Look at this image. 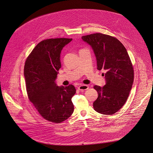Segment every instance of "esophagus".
Here are the masks:
<instances>
[{
    "mask_svg": "<svg viewBox=\"0 0 153 153\" xmlns=\"http://www.w3.org/2000/svg\"><path fill=\"white\" fill-rule=\"evenodd\" d=\"M89 88V86L88 85H85V84H82V85H81L78 87V89L79 91H85L87 90Z\"/></svg>",
    "mask_w": 153,
    "mask_h": 153,
    "instance_id": "esophagus-1",
    "label": "esophagus"
}]
</instances>
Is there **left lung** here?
Returning a JSON list of instances; mask_svg holds the SVG:
<instances>
[{"instance_id":"obj_1","label":"left lung","mask_w":153,"mask_h":153,"mask_svg":"<svg viewBox=\"0 0 153 153\" xmlns=\"http://www.w3.org/2000/svg\"><path fill=\"white\" fill-rule=\"evenodd\" d=\"M81 39L92 47L97 69L106 72L105 85L94 87L98 95L93 103L94 109L102 114H114L125 105L134 82V70L127 50L117 38L102 33Z\"/></svg>"}]
</instances>
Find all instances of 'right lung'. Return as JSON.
I'll return each mask as SVG.
<instances>
[{
	"label": "right lung",
	"instance_id": "obj_1",
	"mask_svg": "<svg viewBox=\"0 0 153 153\" xmlns=\"http://www.w3.org/2000/svg\"><path fill=\"white\" fill-rule=\"evenodd\" d=\"M72 39H48L40 42L27 58L24 76L27 94L41 115L45 120L61 123L74 112L72 98L75 87L58 86L56 82L61 67L60 55L63 47Z\"/></svg>",
	"mask_w": 153,
	"mask_h": 153
}]
</instances>
